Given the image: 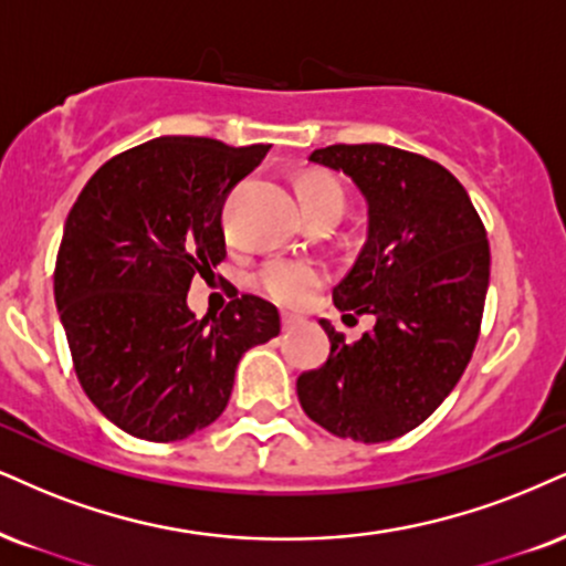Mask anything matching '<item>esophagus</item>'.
Returning a JSON list of instances; mask_svg holds the SVG:
<instances>
[{"mask_svg": "<svg viewBox=\"0 0 566 566\" xmlns=\"http://www.w3.org/2000/svg\"><path fill=\"white\" fill-rule=\"evenodd\" d=\"M281 323H283V331H294V327L304 325V317L294 315V312H283V315H281Z\"/></svg>", "mask_w": 566, "mask_h": 566, "instance_id": "1", "label": "esophagus"}]
</instances>
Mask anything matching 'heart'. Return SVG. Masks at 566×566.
<instances>
[{
	"label": "heart",
	"mask_w": 566,
	"mask_h": 566,
	"mask_svg": "<svg viewBox=\"0 0 566 566\" xmlns=\"http://www.w3.org/2000/svg\"><path fill=\"white\" fill-rule=\"evenodd\" d=\"M304 209L315 205H336L344 209V188L336 178L325 172H310L298 184ZM325 281V268L312 260H270L256 272L254 283L262 294H268L272 302L285 306H302L317 294V289Z\"/></svg>",
	"instance_id": "obj_1"
}]
</instances>
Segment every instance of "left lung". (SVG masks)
<instances>
[{"label":"left lung","mask_w":566,"mask_h":566,"mask_svg":"<svg viewBox=\"0 0 566 566\" xmlns=\"http://www.w3.org/2000/svg\"><path fill=\"white\" fill-rule=\"evenodd\" d=\"M346 172L367 199V241L333 289L344 317L375 327L346 344L327 319L331 357L302 373L310 420L338 438L394 441L441 407L475 352L491 249L464 186L432 159L386 144H333L310 155Z\"/></svg>","instance_id":"8db88e82"}]
</instances>
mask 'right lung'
<instances>
[{
  "instance_id": "right-lung-1",
  "label": "right lung",
  "mask_w": 566,
  "mask_h": 566,
  "mask_svg": "<svg viewBox=\"0 0 566 566\" xmlns=\"http://www.w3.org/2000/svg\"><path fill=\"white\" fill-rule=\"evenodd\" d=\"M268 151L151 138L104 163L70 209L54 302L83 390L128 436L167 443L212 424L243 352L281 333L260 296L201 319L186 304L193 277L226 260L222 201Z\"/></svg>"
}]
</instances>
